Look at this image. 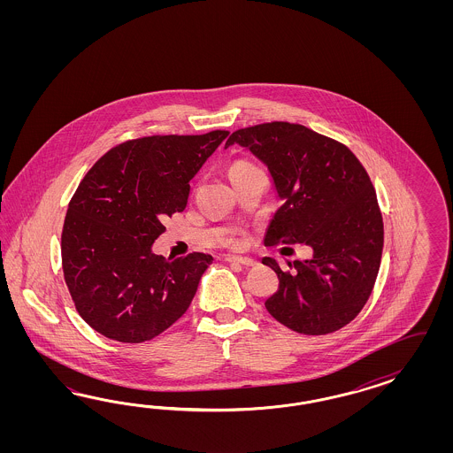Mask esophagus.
<instances>
[{
    "label": "esophagus",
    "instance_id": "obj_1",
    "mask_svg": "<svg viewBox=\"0 0 453 453\" xmlns=\"http://www.w3.org/2000/svg\"><path fill=\"white\" fill-rule=\"evenodd\" d=\"M226 261L229 262V264L244 265V267H252V265L257 264V262L254 261V259H250V257H235V256H227Z\"/></svg>",
    "mask_w": 453,
    "mask_h": 453
}]
</instances>
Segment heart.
Masks as SVG:
<instances>
[{"label":"heart","mask_w":453,"mask_h":453,"mask_svg":"<svg viewBox=\"0 0 453 453\" xmlns=\"http://www.w3.org/2000/svg\"><path fill=\"white\" fill-rule=\"evenodd\" d=\"M250 167H254V165H249V163H242V161H239V163H234L231 165V174H235V173H239V171H246V169H250Z\"/></svg>","instance_id":"heart-1"}]
</instances>
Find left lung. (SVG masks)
Wrapping results in <instances>:
<instances>
[{
  "instance_id": "obj_1",
  "label": "left lung",
  "mask_w": 453,
  "mask_h": 453,
  "mask_svg": "<svg viewBox=\"0 0 453 453\" xmlns=\"http://www.w3.org/2000/svg\"><path fill=\"white\" fill-rule=\"evenodd\" d=\"M241 146L267 167L280 207L264 244H303L307 261L294 273L264 257L279 277L265 301L269 314L288 329L324 335L356 319L379 274L384 222L371 178L343 144L290 123L239 129L226 141Z\"/></svg>"
}]
</instances>
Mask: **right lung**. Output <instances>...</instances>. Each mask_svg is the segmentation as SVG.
<instances>
[{
  "label": "right lung",
  "instance_id": "1",
  "mask_svg": "<svg viewBox=\"0 0 453 453\" xmlns=\"http://www.w3.org/2000/svg\"><path fill=\"white\" fill-rule=\"evenodd\" d=\"M229 136L127 141L89 169L61 235L65 280L88 326L118 342L151 341L182 316L212 257L152 252L165 218L184 211L191 180Z\"/></svg>",
  "mask_w": 453,
  "mask_h": 453
}]
</instances>
